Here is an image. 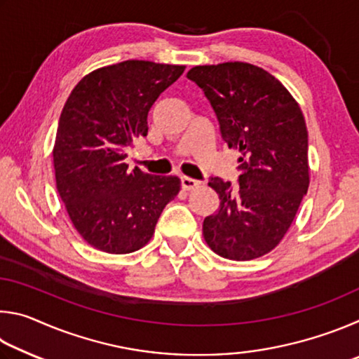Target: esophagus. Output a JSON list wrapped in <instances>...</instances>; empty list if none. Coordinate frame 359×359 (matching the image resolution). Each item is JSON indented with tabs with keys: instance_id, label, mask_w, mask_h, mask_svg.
Returning <instances> with one entry per match:
<instances>
[{
	"instance_id": "1",
	"label": "esophagus",
	"mask_w": 359,
	"mask_h": 359,
	"mask_svg": "<svg viewBox=\"0 0 359 359\" xmlns=\"http://www.w3.org/2000/svg\"><path fill=\"white\" fill-rule=\"evenodd\" d=\"M180 182H182V188H184V190H193V188H196L199 185V180H194L191 177H182Z\"/></svg>"
}]
</instances>
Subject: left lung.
Returning a JSON list of instances; mask_svg holds the SVG:
<instances>
[{
	"instance_id": "left-lung-1",
	"label": "left lung",
	"mask_w": 359,
	"mask_h": 359,
	"mask_svg": "<svg viewBox=\"0 0 359 359\" xmlns=\"http://www.w3.org/2000/svg\"><path fill=\"white\" fill-rule=\"evenodd\" d=\"M223 141L239 149V187L209 180L220 198L204 218L208 245L223 258H259L278 245L309 188V139L299 104L269 72L242 62L194 66Z\"/></svg>"
}]
</instances>
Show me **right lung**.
<instances>
[{"mask_svg":"<svg viewBox=\"0 0 359 359\" xmlns=\"http://www.w3.org/2000/svg\"><path fill=\"white\" fill-rule=\"evenodd\" d=\"M185 66L126 60L85 76L60 115L57 190L82 239L106 253L136 252L151 239L180 179L128 171L125 149L147 136L150 107Z\"/></svg>","mask_w":359,"mask_h":359,"instance_id":"obj_1","label":"right lung"}]
</instances>
